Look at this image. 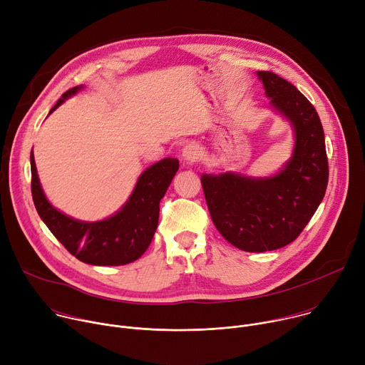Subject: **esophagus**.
<instances>
[{
  "mask_svg": "<svg viewBox=\"0 0 365 365\" xmlns=\"http://www.w3.org/2000/svg\"><path fill=\"white\" fill-rule=\"evenodd\" d=\"M199 155H200V150L195 143L186 144L182 150V159L185 160L186 165H193L195 162H197Z\"/></svg>",
  "mask_w": 365,
  "mask_h": 365,
  "instance_id": "obj_1",
  "label": "esophagus"
}]
</instances>
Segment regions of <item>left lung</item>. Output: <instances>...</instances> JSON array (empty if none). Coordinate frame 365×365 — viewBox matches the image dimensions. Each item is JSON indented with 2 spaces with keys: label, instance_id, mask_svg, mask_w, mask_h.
<instances>
[{
  "label": "left lung",
  "instance_id": "obj_1",
  "mask_svg": "<svg viewBox=\"0 0 365 365\" xmlns=\"http://www.w3.org/2000/svg\"><path fill=\"white\" fill-rule=\"evenodd\" d=\"M267 96L296 133L293 158L269 179L235 173L203 175L207 210L220 234L234 247L264 252L293 242L322 202L329 178L325 134L309 99L272 71H258Z\"/></svg>",
  "mask_w": 365,
  "mask_h": 365
}]
</instances>
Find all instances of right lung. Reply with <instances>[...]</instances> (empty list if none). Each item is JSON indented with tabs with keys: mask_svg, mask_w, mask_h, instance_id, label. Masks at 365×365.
<instances>
[{
	"mask_svg": "<svg viewBox=\"0 0 365 365\" xmlns=\"http://www.w3.org/2000/svg\"><path fill=\"white\" fill-rule=\"evenodd\" d=\"M78 89L66 91L50 113ZM30 163L31 195L37 214L72 255L93 266H124L143 255L159 224L160 200L179 169L178 159H165L150 166L140 176L133 195L118 214L106 221L81 222L63 215L47 202L38 182L33 151Z\"/></svg>",
	"mask_w": 365,
	"mask_h": 365,
	"instance_id": "1",
	"label": "right lung"
}]
</instances>
